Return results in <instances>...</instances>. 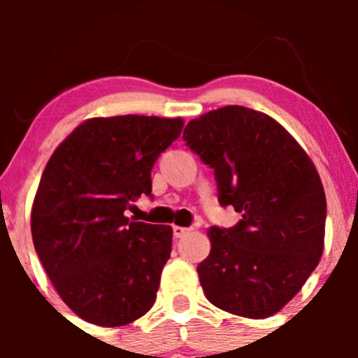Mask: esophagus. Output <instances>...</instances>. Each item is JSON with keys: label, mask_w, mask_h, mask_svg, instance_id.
Returning a JSON list of instances; mask_svg holds the SVG:
<instances>
[{"label": "esophagus", "mask_w": 358, "mask_h": 358, "mask_svg": "<svg viewBox=\"0 0 358 358\" xmlns=\"http://www.w3.org/2000/svg\"><path fill=\"white\" fill-rule=\"evenodd\" d=\"M189 230H190V229H185V227H178V225L173 227V234H175L176 239H180V237L185 236V234L189 232Z\"/></svg>", "instance_id": "1"}]
</instances>
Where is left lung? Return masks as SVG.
<instances>
[{
	"mask_svg": "<svg viewBox=\"0 0 358 358\" xmlns=\"http://www.w3.org/2000/svg\"><path fill=\"white\" fill-rule=\"evenodd\" d=\"M183 142L215 171L220 206L243 215L209 229L197 266L206 298L248 319L273 315L322 256L327 204L315 166L279 122L241 106L192 119Z\"/></svg>",
	"mask_w": 358,
	"mask_h": 358,
	"instance_id": "8db88e82",
	"label": "left lung"
}]
</instances>
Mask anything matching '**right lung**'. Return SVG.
Wrapping results in <instances>:
<instances>
[{"label": "right lung", "instance_id": "add662e5", "mask_svg": "<svg viewBox=\"0 0 358 358\" xmlns=\"http://www.w3.org/2000/svg\"><path fill=\"white\" fill-rule=\"evenodd\" d=\"M182 128L178 117L88 119L43 171L31 213L34 249L60 298L86 322L124 326L156 301L173 230L131 222L124 211L152 197L150 171Z\"/></svg>", "mask_w": 358, "mask_h": 358}]
</instances>
